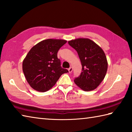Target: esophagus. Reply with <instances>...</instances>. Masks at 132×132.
I'll return each mask as SVG.
<instances>
[{"label":"esophagus","mask_w":132,"mask_h":132,"mask_svg":"<svg viewBox=\"0 0 132 132\" xmlns=\"http://www.w3.org/2000/svg\"><path fill=\"white\" fill-rule=\"evenodd\" d=\"M68 70H69V73H71V72L73 71V68H72V67H70V68L68 69Z\"/></svg>","instance_id":"34e87169"}]
</instances>
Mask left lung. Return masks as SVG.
I'll use <instances>...</instances> for the list:
<instances>
[{"instance_id":"8db88e82","label":"left lung","mask_w":132,"mask_h":132,"mask_svg":"<svg viewBox=\"0 0 132 132\" xmlns=\"http://www.w3.org/2000/svg\"><path fill=\"white\" fill-rule=\"evenodd\" d=\"M69 45L78 54L82 66L80 76L74 82L85 92L95 89L104 79L108 70V61L102 49L88 38L70 40Z\"/></svg>"}]
</instances>
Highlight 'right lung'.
<instances>
[{
  "label": "right lung",
  "mask_w": 132,
  "mask_h": 132,
  "mask_svg": "<svg viewBox=\"0 0 132 132\" xmlns=\"http://www.w3.org/2000/svg\"><path fill=\"white\" fill-rule=\"evenodd\" d=\"M67 42L63 39H48L39 42L31 48L23 61L22 69L30 86L40 92L52 88L59 77L68 73L62 68L57 53Z\"/></svg>",
  "instance_id": "right-lung-1"
}]
</instances>
